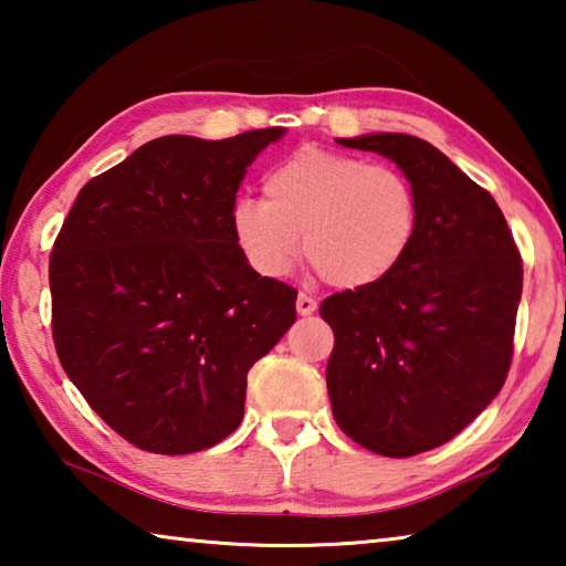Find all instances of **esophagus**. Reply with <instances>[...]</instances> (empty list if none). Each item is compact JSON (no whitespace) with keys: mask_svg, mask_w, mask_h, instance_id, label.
<instances>
[{"mask_svg":"<svg viewBox=\"0 0 566 566\" xmlns=\"http://www.w3.org/2000/svg\"><path fill=\"white\" fill-rule=\"evenodd\" d=\"M296 312H300L302 317H310V314L317 312V302H314L312 296L300 294V296H296Z\"/></svg>","mask_w":566,"mask_h":566,"instance_id":"34e87169","label":"esophagus"}]
</instances>
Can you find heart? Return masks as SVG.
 I'll return each instance as SVG.
<instances>
[{
    "instance_id": "heart-1",
    "label": "heart",
    "mask_w": 566,
    "mask_h": 566,
    "mask_svg": "<svg viewBox=\"0 0 566 566\" xmlns=\"http://www.w3.org/2000/svg\"><path fill=\"white\" fill-rule=\"evenodd\" d=\"M264 199H239L232 232L264 276L290 272L300 254L337 290H364L397 270L417 232L409 179L387 165L302 147L264 177Z\"/></svg>"
}]
</instances>
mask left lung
Listing matches in <instances>:
<instances>
[{"label":"left lung","instance_id":"obj_1","mask_svg":"<svg viewBox=\"0 0 566 566\" xmlns=\"http://www.w3.org/2000/svg\"><path fill=\"white\" fill-rule=\"evenodd\" d=\"M405 171L417 232L385 280L332 294V415L375 454L415 457L449 442L500 395L514 352L522 256L490 191L409 134H361Z\"/></svg>","mask_w":566,"mask_h":566}]
</instances>
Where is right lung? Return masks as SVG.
I'll list each match as a JSON object with an SVG mask.
<instances>
[{
    "mask_svg": "<svg viewBox=\"0 0 566 566\" xmlns=\"http://www.w3.org/2000/svg\"><path fill=\"white\" fill-rule=\"evenodd\" d=\"M282 127L151 139L76 195L50 256L66 377L129 444L191 454L244 417L247 371L296 319L232 232L247 167Z\"/></svg>",
    "mask_w": 566,
    "mask_h": 566,
    "instance_id": "add662e5",
    "label": "right lung"
}]
</instances>
